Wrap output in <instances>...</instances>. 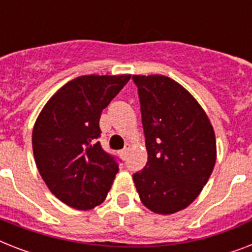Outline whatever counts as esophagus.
Wrapping results in <instances>:
<instances>
[{
	"instance_id": "obj_1",
	"label": "esophagus",
	"mask_w": 252,
	"mask_h": 252,
	"mask_svg": "<svg viewBox=\"0 0 252 252\" xmlns=\"http://www.w3.org/2000/svg\"><path fill=\"white\" fill-rule=\"evenodd\" d=\"M128 152H129V148L126 146V148H124L123 150H120V152H119V154H120V157L122 158H126V154H128Z\"/></svg>"
}]
</instances>
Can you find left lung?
Wrapping results in <instances>:
<instances>
[{
    "instance_id": "obj_1",
    "label": "left lung",
    "mask_w": 252,
    "mask_h": 252,
    "mask_svg": "<svg viewBox=\"0 0 252 252\" xmlns=\"http://www.w3.org/2000/svg\"><path fill=\"white\" fill-rule=\"evenodd\" d=\"M141 103L148 162L133 175L141 203L158 215L187 208L217 158L215 129L188 90L161 74L133 76Z\"/></svg>"
}]
</instances>
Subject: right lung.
Segmentation results:
<instances>
[{"mask_svg":"<svg viewBox=\"0 0 252 252\" xmlns=\"http://www.w3.org/2000/svg\"><path fill=\"white\" fill-rule=\"evenodd\" d=\"M130 74L77 77L45 103L32 129L36 167L49 191L80 211L107 197L119 166L96 141L102 111Z\"/></svg>","mask_w":252,"mask_h":252,"instance_id":"obj_1","label":"right lung"}]
</instances>
